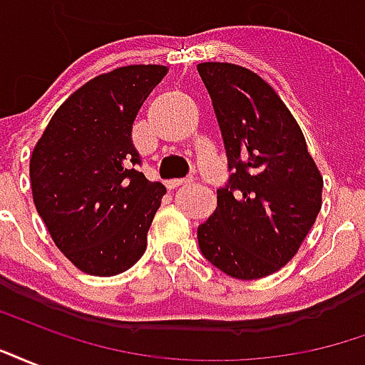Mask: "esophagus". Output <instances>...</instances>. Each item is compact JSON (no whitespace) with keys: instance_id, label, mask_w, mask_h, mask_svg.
<instances>
[{"instance_id":"esophagus-1","label":"esophagus","mask_w":365,"mask_h":365,"mask_svg":"<svg viewBox=\"0 0 365 365\" xmlns=\"http://www.w3.org/2000/svg\"><path fill=\"white\" fill-rule=\"evenodd\" d=\"M187 182H190V178H174V180H168L166 187L168 190H174V187H180V185Z\"/></svg>"}]
</instances>
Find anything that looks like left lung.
Returning a JSON list of instances; mask_svg holds the SVG:
<instances>
[{
  "instance_id": "8db88e82",
  "label": "left lung",
  "mask_w": 365,
  "mask_h": 365,
  "mask_svg": "<svg viewBox=\"0 0 365 365\" xmlns=\"http://www.w3.org/2000/svg\"><path fill=\"white\" fill-rule=\"evenodd\" d=\"M232 172L199 225L201 254L230 277L258 279L297 254L322 205V175L297 120L248 68L201 62Z\"/></svg>"
}]
</instances>
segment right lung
I'll return each mask as SVG.
<instances>
[{
  "instance_id": "1",
  "label": "right lung",
  "mask_w": 365,
  "mask_h": 365,
  "mask_svg": "<svg viewBox=\"0 0 365 365\" xmlns=\"http://www.w3.org/2000/svg\"><path fill=\"white\" fill-rule=\"evenodd\" d=\"M166 66L135 64L83 83L60 105L31 156V190L60 252L90 275L135 266L166 187L136 170L133 123Z\"/></svg>"
}]
</instances>
